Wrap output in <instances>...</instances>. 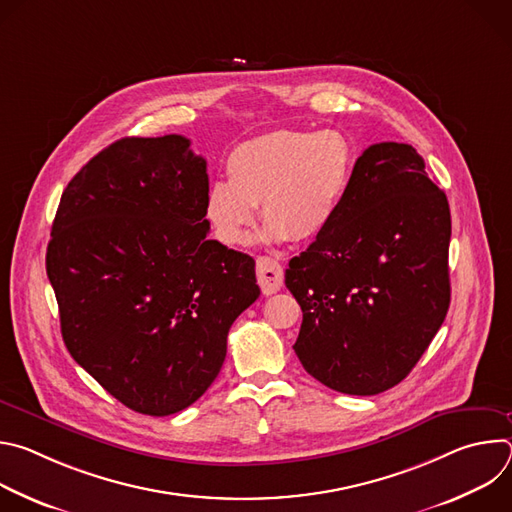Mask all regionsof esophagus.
I'll return each mask as SVG.
<instances>
[{"label": "esophagus", "instance_id": "1", "mask_svg": "<svg viewBox=\"0 0 512 512\" xmlns=\"http://www.w3.org/2000/svg\"><path fill=\"white\" fill-rule=\"evenodd\" d=\"M257 281L261 285V291L265 296L275 294L283 285V267L271 259V257H259L257 259Z\"/></svg>", "mask_w": 512, "mask_h": 512}]
</instances>
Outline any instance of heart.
<instances>
[{
    "mask_svg": "<svg viewBox=\"0 0 512 512\" xmlns=\"http://www.w3.org/2000/svg\"><path fill=\"white\" fill-rule=\"evenodd\" d=\"M354 152L336 131L277 129L247 139L231 152L227 178L208 186L204 218L218 243H245L261 206L267 243L318 239L350 188Z\"/></svg>",
    "mask_w": 512,
    "mask_h": 512,
    "instance_id": "b5f03b06",
    "label": "heart"
}]
</instances>
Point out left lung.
I'll return each instance as SVG.
<instances>
[{
    "mask_svg": "<svg viewBox=\"0 0 512 512\" xmlns=\"http://www.w3.org/2000/svg\"><path fill=\"white\" fill-rule=\"evenodd\" d=\"M450 237L448 198L415 148L364 150L334 223L285 269L304 369L346 395L399 385L448 314Z\"/></svg>",
    "mask_w": 512,
    "mask_h": 512,
    "instance_id": "obj_1",
    "label": "left lung"
}]
</instances>
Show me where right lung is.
I'll list each match as a JSON object with an SVG mask.
<instances>
[{
  "instance_id": "add662e5",
  "label": "right lung",
  "mask_w": 512,
  "mask_h": 512,
  "mask_svg": "<svg viewBox=\"0 0 512 512\" xmlns=\"http://www.w3.org/2000/svg\"><path fill=\"white\" fill-rule=\"evenodd\" d=\"M206 160L182 135L125 137L62 192L46 273L64 344L125 407L192 405L261 294L255 259L208 239Z\"/></svg>"
}]
</instances>
